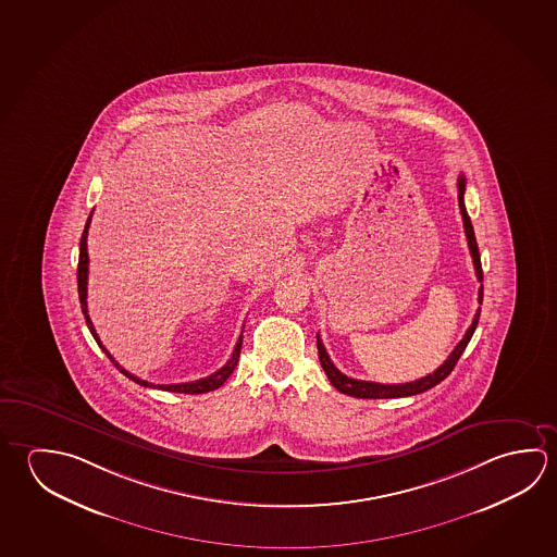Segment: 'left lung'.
I'll return each instance as SVG.
<instances>
[{
    "instance_id": "obj_1",
    "label": "left lung",
    "mask_w": 557,
    "mask_h": 557,
    "mask_svg": "<svg viewBox=\"0 0 557 557\" xmlns=\"http://www.w3.org/2000/svg\"><path fill=\"white\" fill-rule=\"evenodd\" d=\"M463 194H466V177H458V201L459 211H461V219H463V228H466V236H468L469 252L473 258V268H475V275L479 282H483V270H481V256H479L478 240H475V233H473V225L469 219L468 211H466V203H463ZM479 302H483V285L479 287ZM479 314H481V307H479L473 322L469 326L466 336L459 341L458 346L449 354L448 360L440 366L438 370L432 371L429 375L420 377L410 383H395V385H385V383H373V381L351 380L348 375H344L334 363H332L331 356L326 354V348L322 344L321 336L317 334V348H319V360H321L322 370L326 373V377L331 380L332 385L336 389L350 395L356 399H397V397H410V395H419L424 391L432 389L434 385H438L440 381L446 380L451 370L456 368L459 356L466 350L473 332L478 329Z\"/></svg>"
}]
</instances>
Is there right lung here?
Masks as SVG:
<instances>
[{"mask_svg": "<svg viewBox=\"0 0 557 557\" xmlns=\"http://www.w3.org/2000/svg\"><path fill=\"white\" fill-rule=\"evenodd\" d=\"M89 223H91V213L88 216V223L84 226V233H82V240H79V258H78V295H79V307H82V312H84V319H86V324H88L89 332H91V336L96 338V342L99 344V348L108 354L109 360L115 363V368H117L123 375H127L128 380L135 381L138 385H143V387H152V389H162V391H174V393H187V395H199V393H207V391L219 389L226 380H228V375L235 371L236 363H238V358H240V348H243V336L238 338L236 342L235 350H233V356H231V360L226 361L225 366L221 368V370L215 371V373H211V375H207L203 380L189 381V383H174V385H154V383H148V381L140 380L137 375H133V373H128L125 368H121L115 358L109 354L108 348L101 344L99 341L98 332L94 329V322L89 319L88 314V301H86V297H88V228Z\"/></svg>", "mask_w": 557, "mask_h": 557, "instance_id": "obj_1", "label": "right lung"}]
</instances>
